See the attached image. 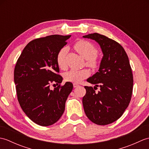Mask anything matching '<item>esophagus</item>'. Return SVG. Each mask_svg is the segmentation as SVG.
<instances>
[{"instance_id": "34e87169", "label": "esophagus", "mask_w": 149, "mask_h": 149, "mask_svg": "<svg viewBox=\"0 0 149 149\" xmlns=\"http://www.w3.org/2000/svg\"><path fill=\"white\" fill-rule=\"evenodd\" d=\"M73 86H74V88H76V87H77L78 86H79V85L78 84H73Z\"/></svg>"}]
</instances>
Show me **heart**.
I'll use <instances>...</instances> for the list:
<instances>
[{
  "label": "heart",
  "instance_id": "obj_1",
  "mask_svg": "<svg viewBox=\"0 0 149 149\" xmlns=\"http://www.w3.org/2000/svg\"><path fill=\"white\" fill-rule=\"evenodd\" d=\"M74 48L85 59H87V65L88 66L92 68L96 67L97 61L95 57L97 56L98 50L95 46L87 41L80 40L75 44ZM67 52L68 49L66 47H63L59 50L57 55V63L59 67L61 69H65L66 67V56ZM89 74L90 72L86 69H72L65 74V79L66 81L76 84L86 78Z\"/></svg>",
  "mask_w": 149,
  "mask_h": 149
}]
</instances>
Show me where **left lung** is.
<instances>
[{
	"label": "left lung",
	"instance_id": "1",
	"mask_svg": "<svg viewBox=\"0 0 149 149\" xmlns=\"http://www.w3.org/2000/svg\"><path fill=\"white\" fill-rule=\"evenodd\" d=\"M83 37L95 41L103 54L99 71L87 79L95 85L93 87L99 86L100 90L95 93L93 87L84 86V112L94 123L109 124L121 117L131 101L133 76L128 56L121 45L102 34Z\"/></svg>",
	"mask_w": 149,
	"mask_h": 149
}]
</instances>
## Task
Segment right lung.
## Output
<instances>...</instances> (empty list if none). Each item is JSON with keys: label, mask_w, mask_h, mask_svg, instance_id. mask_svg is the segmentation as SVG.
I'll use <instances>...</instances> for the list:
<instances>
[{"label": "right lung", "mask_w": 149, "mask_h": 149, "mask_svg": "<svg viewBox=\"0 0 149 149\" xmlns=\"http://www.w3.org/2000/svg\"><path fill=\"white\" fill-rule=\"evenodd\" d=\"M70 36L54 34L31 41L16 64L14 81L18 102L26 115L39 125H51L58 121L73 89L70 82L50 89L51 83L58 84L63 81L58 74L56 58Z\"/></svg>", "instance_id": "add662e5"}]
</instances>
